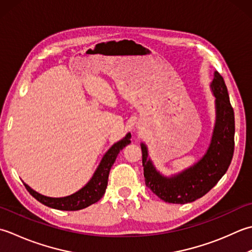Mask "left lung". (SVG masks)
<instances>
[{
  "mask_svg": "<svg viewBox=\"0 0 252 252\" xmlns=\"http://www.w3.org/2000/svg\"><path fill=\"white\" fill-rule=\"evenodd\" d=\"M211 88L217 104V124L209 150L196 165L179 175L166 178L160 175L141 145L142 166L146 186L163 201L185 204L203 197L226 173L234 155L235 117L229 102L226 85L219 71H215Z\"/></svg>",
  "mask_w": 252,
  "mask_h": 252,
  "instance_id": "left-lung-1",
  "label": "left lung"
}]
</instances>
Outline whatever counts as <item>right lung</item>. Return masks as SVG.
Listing matches in <instances>:
<instances>
[{
	"instance_id": "right-lung-1",
	"label": "right lung",
	"mask_w": 252,
	"mask_h": 252,
	"mask_svg": "<svg viewBox=\"0 0 252 252\" xmlns=\"http://www.w3.org/2000/svg\"><path fill=\"white\" fill-rule=\"evenodd\" d=\"M130 133H127L124 139L116 142L115 145H113L110 148V150L105 153L103 158H102L100 165L96 168L91 181L84 188H81L79 191L75 192L74 194H70V196L64 198H50L35 192L26 184H24L25 187L34 199H37L39 202L50 208L63 210V211H77V210L89 207V205L99 201L104 194L107 186L110 169L113 164H114L120 151L130 143Z\"/></svg>"
}]
</instances>
